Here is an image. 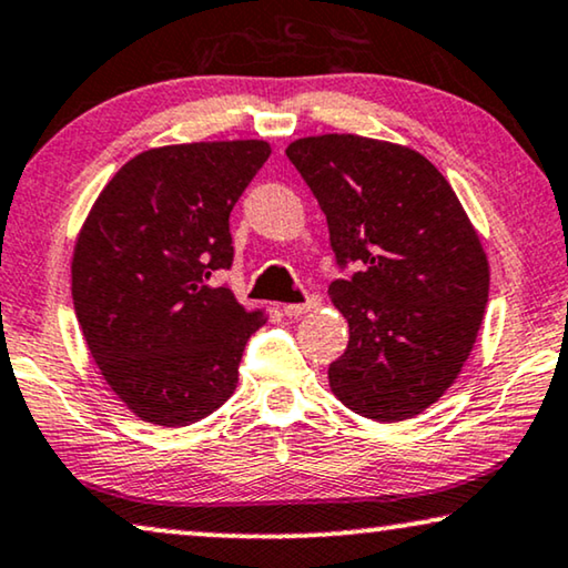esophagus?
Returning a JSON list of instances; mask_svg holds the SVG:
<instances>
[{"instance_id":"esophagus-1","label":"esophagus","mask_w":568,"mask_h":568,"mask_svg":"<svg viewBox=\"0 0 568 568\" xmlns=\"http://www.w3.org/2000/svg\"><path fill=\"white\" fill-rule=\"evenodd\" d=\"M318 306H322V301L314 295V298H308L306 303H287V306H283V314L291 318H298L303 314H308V311H316Z\"/></svg>"}]
</instances>
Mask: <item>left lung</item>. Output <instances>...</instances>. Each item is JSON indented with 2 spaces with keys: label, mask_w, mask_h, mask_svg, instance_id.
I'll return each mask as SVG.
<instances>
[{
  "label": "left lung",
  "mask_w": 568,
  "mask_h": 568,
  "mask_svg": "<svg viewBox=\"0 0 568 568\" xmlns=\"http://www.w3.org/2000/svg\"><path fill=\"white\" fill-rule=\"evenodd\" d=\"M285 154L326 215L339 265L329 285L347 318L329 388L365 419L404 422L453 386L489 301V260L443 172L402 143L355 133L295 139Z\"/></svg>",
  "instance_id": "obj_1"
}]
</instances>
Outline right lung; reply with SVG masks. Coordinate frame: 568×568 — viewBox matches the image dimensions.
<instances>
[{
  "instance_id": "obj_1",
  "label": "right lung",
  "mask_w": 568,
  "mask_h": 568,
  "mask_svg": "<svg viewBox=\"0 0 568 568\" xmlns=\"http://www.w3.org/2000/svg\"><path fill=\"white\" fill-rule=\"evenodd\" d=\"M267 156L262 139L141 151L79 229V326L102 378L143 422L187 427L236 390L246 339L267 316L207 281L231 267V207Z\"/></svg>"
}]
</instances>
